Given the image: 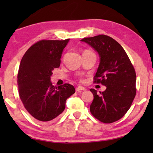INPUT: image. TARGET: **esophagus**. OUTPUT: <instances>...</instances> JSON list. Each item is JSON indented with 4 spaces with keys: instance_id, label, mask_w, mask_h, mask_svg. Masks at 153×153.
<instances>
[{
    "instance_id": "34e87169",
    "label": "esophagus",
    "mask_w": 153,
    "mask_h": 153,
    "mask_svg": "<svg viewBox=\"0 0 153 153\" xmlns=\"http://www.w3.org/2000/svg\"><path fill=\"white\" fill-rule=\"evenodd\" d=\"M85 91V88L83 86H81V85H79V86L76 87V92H79V91Z\"/></svg>"
}]
</instances>
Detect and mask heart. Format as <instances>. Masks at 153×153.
Masks as SVG:
<instances>
[{"label": "heart", "mask_w": 153, "mask_h": 153, "mask_svg": "<svg viewBox=\"0 0 153 153\" xmlns=\"http://www.w3.org/2000/svg\"><path fill=\"white\" fill-rule=\"evenodd\" d=\"M88 51H85L84 52H88Z\"/></svg>", "instance_id": "b5f03b06"}]
</instances>
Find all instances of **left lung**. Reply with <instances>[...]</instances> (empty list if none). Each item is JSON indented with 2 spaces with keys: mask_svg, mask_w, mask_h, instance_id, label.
Returning a JSON list of instances; mask_svg holds the SVG:
<instances>
[{
  "mask_svg": "<svg viewBox=\"0 0 153 153\" xmlns=\"http://www.w3.org/2000/svg\"><path fill=\"white\" fill-rule=\"evenodd\" d=\"M93 47L100 56L94 83L105 85L104 92L91 88L92 115L104 123L118 120L129 109L136 95V72L124 49L109 36L99 35L81 40Z\"/></svg>",
  "mask_w": 153,
  "mask_h": 153,
  "instance_id": "obj_1",
  "label": "left lung"
}]
</instances>
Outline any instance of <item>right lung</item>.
Masks as SVG:
<instances>
[{"label": "right lung", "mask_w": 153, "mask_h": 153, "mask_svg": "<svg viewBox=\"0 0 153 153\" xmlns=\"http://www.w3.org/2000/svg\"><path fill=\"white\" fill-rule=\"evenodd\" d=\"M70 39L40 40L27 50L21 60L17 76L19 97L33 118L42 122L62 114L68 97L75 93L72 85H52L53 70L59 68L62 51Z\"/></svg>", "instance_id": "add662e5"}]
</instances>
